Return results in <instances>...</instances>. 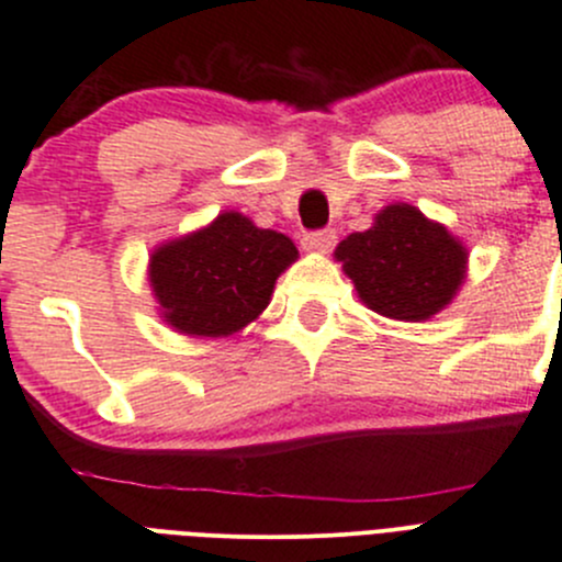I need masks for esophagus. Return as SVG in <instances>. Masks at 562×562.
I'll return each instance as SVG.
<instances>
[{
    "label": "esophagus",
    "instance_id": "1",
    "mask_svg": "<svg viewBox=\"0 0 562 562\" xmlns=\"http://www.w3.org/2000/svg\"><path fill=\"white\" fill-rule=\"evenodd\" d=\"M335 231H318V233H307V236L302 238V247L307 249V252H329L331 247H335Z\"/></svg>",
    "mask_w": 562,
    "mask_h": 562
}]
</instances>
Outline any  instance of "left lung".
<instances>
[{"mask_svg":"<svg viewBox=\"0 0 562 562\" xmlns=\"http://www.w3.org/2000/svg\"><path fill=\"white\" fill-rule=\"evenodd\" d=\"M364 307L384 318L419 321L442 313L467 280L470 249L442 222L408 203H390L373 225L335 249Z\"/></svg>","mask_w":562,"mask_h":562,"instance_id":"8db88e82","label":"left lung"}]
</instances>
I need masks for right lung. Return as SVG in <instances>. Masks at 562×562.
I'll use <instances>...</instances> for the list:
<instances>
[{
  "label": "right lung",
  "mask_w": 562,
  "mask_h": 562,
  "mask_svg": "<svg viewBox=\"0 0 562 562\" xmlns=\"http://www.w3.org/2000/svg\"><path fill=\"white\" fill-rule=\"evenodd\" d=\"M288 236L263 231L238 211L161 241L150 252L148 282L159 318L189 337H231L271 302L277 277L296 263Z\"/></svg>",
  "instance_id": "add662e5"
}]
</instances>
